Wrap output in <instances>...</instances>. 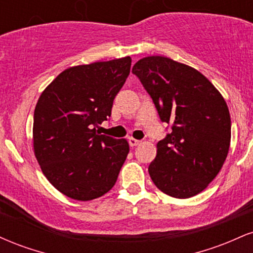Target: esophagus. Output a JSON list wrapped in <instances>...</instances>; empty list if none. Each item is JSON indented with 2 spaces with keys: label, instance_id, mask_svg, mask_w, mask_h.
<instances>
[{
  "label": "esophagus",
  "instance_id": "obj_1",
  "mask_svg": "<svg viewBox=\"0 0 253 253\" xmlns=\"http://www.w3.org/2000/svg\"><path fill=\"white\" fill-rule=\"evenodd\" d=\"M128 143H129V146L130 147H135V146H138V145H140L141 141L140 140H136V139H134V138H129L128 139Z\"/></svg>",
  "mask_w": 253,
  "mask_h": 253
}]
</instances>
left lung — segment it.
Listing matches in <instances>:
<instances>
[{"label":"left lung","instance_id":"1","mask_svg":"<svg viewBox=\"0 0 253 253\" xmlns=\"http://www.w3.org/2000/svg\"><path fill=\"white\" fill-rule=\"evenodd\" d=\"M132 72L171 126L157 144L149 173L159 190L176 199L195 196L221 170L231 143L225 100L201 72L167 57L138 60Z\"/></svg>","mask_w":253,"mask_h":253}]
</instances>
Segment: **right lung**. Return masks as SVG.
Returning <instances> with one entry per match:
<instances>
[{
	"mask_svg": "<svg viewBox=\"0 0 253 253\" xmlns=\"http://www.w3.org/2000/svg\"><path fill=\"white\" fill-rule=\"evenodd\" d=\"M130 57L64 70L34 110L33 146L43 175L64 195L97 199L114 187L129 146L101 134L130 71Z\"/></svg>",
	"mask_w": 253,
	"mask_h": 253,
	"instance_id": "1",
	"label": "right lung"
}]
</instances>
